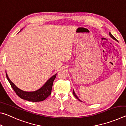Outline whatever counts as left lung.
<instances>
[{
	"instance_id": "8db88e82",
	"label": "left lung",
	"mask_w": 126,
	"mask_h": 126,
	"mask_svg": "<svg viewBox=\"0 0 126 126\" xmlns=\"http://www.w3.org/2000/svg\"><path fill=\"white\" fill-rule=\"evenodd\" d=\"M109 34H110V37H111V38H112V39H113L114 40H116V41H117V39H116V38H114V37H113V35H112V34H111V33H110V32L109 33ZM73 95H74V97H75L76 98H77V99L78 100V101H80V102H82V101H80V100L79 99V98H78V97H77V95L76 94V93H75V92H74V91L73 90Z\"/></svg>"
}]
</instances>
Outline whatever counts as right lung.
<instances>
[{
	"mask_svg": "<svg viewBox=\"0 0 126 126\" xmlns=\"http://www.w3.org/2000/svg\"><path fill=\"white\" fill-rule=\"evenodd\" d=\"M23 29H22V30ZM21 31V30H20ZM57 74H55L52 77L49 79L47 82L43 84V86L40 87L39 89H37L35 91L28 92L23 91L22 89L18 88L13 83L8 77L6 72V76L7 79L9 81L10 86L12 88L14 89L15 92L16 94L20 98L23 99L27 100L31 102H40L45 100L47 98H48L52 92V89L53 82L56 77Z\"/></svg>",
	"mask_w": 126,
	"mask_h": 126,
	"instance_id": "right-lung-1",
	"label": "right lung"
}]
</instances>
